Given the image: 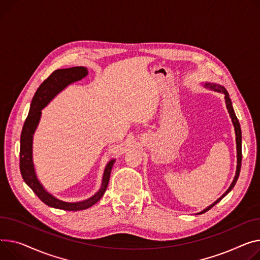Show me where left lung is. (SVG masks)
<instances>
[{"label":"left lung","mask_w":260,"mask_h":260,"mask_svg":"<svg viewBox=\"0 0 260 260\" xmlns=\"http://www.w3.org/2000/svg\"><path fill=\"white\" fill-rule=\"evenodd\" d=\"M206 86H209V88L217 91V92H220V93H223L224 94V99H226V106H227V109H228V112L231 116V119H232V122H233V125H234V129H235V135H236V148H237V168H236V176L231 184V186L229 187V189L227 190L226 192H224L216 202H214L211 206H209L208 208H206L205 210H203L200 214L202 213H205L206 211L210 210L212 207L214 205H216L223 197H226L231 190L232 188L234 187V185L236 184L237 182V179H238V176H239V172H240V167H241V159H243V153H241V131H240V125H239V122H238V119L234 113V110H233V107H232V103H231V99L229 98V94L227 92V90L223 88V86L221 85H218V84H214V83H206L205 84Z\"/></svg>","instance_id":"obj_1"}]
</instances>
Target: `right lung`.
Listing matches in <instances>:
<instances>
[{"label": "right lung", "instance_id": "1", "mask_svg": "<svg viewBox=\"0 0 260 260\" xmlns=\"http://www.w3.org/2000/svg\"><path fill=\"white\" fill-rule=\"evenodd\" d=\"M86 74H88V70L84 67L58 69V70H55L53 73H51V75L42 82L32 98L29 114L26 118L21 134L20 169L25 183L33 190V192L40 198L43 203L50 207H53V208L67 211H79L88 209L102 198L109 185L111 171L115 160H111L108 163L105 174H103L101 188L92 198L78 203L62 202L48 193L37 179L32 162V138L39 124L42 114L41 110L45 108L49 101L61 90H63L68 84L80 80L81 78L86 76Z\"/></svg>", "mask_w": 260, "mask_h": 260}]
</instances>
